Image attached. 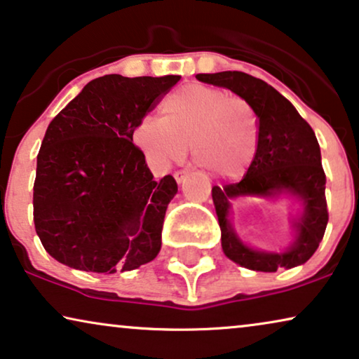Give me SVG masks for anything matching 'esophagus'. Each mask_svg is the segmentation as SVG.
I'll return each instance as SVG.
<instances>
[{
  "label": "esophagus",
  "mask_w": 359,
  "mask_h": 359,
  "mask_svg": "<svg viewBox=\"0 0 359 359\" xmlns=\"http://www.w3.org/2000/svg\"><path fill=\"white\" fill-rule=\"evenodd\" d=\"M188 173H189L188 170H178V171H175V180L178 181V183H183L186 176H188Z\"/></svg>",
  "instance_id": "esophagus-1"
}]
</instances>
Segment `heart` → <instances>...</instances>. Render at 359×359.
Wrapping results in <instances>:
<instances>
[{"mask_svg":"<svg viewBox=\"0 0 359 359\" xmlns=\"http://www.w3.org/2000/svg\"><path fill=\"white\" fill-rule=\"evenodd\" d=\"M161 119L142 116L132 132L150 163L168 168L184 158L186 147L196 163L222 178L238 176L258 147V121L243 97L220 88L188 85L161 102Z\"/></svg>","mask_w":359,"mask_h":359,"instance_id":"b5f03b06","label":"heart"}]
</instances>
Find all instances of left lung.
I'll return each mask as SVG.
<instances>
[{"label": "left lung", "instance_id": "8db88e82", "mask_svg": "<svg viewBox=\"0 0 359 359\" xmlns=\"http://www.w3.org/2000/svg\"><path fill=\"white\" fill-rule=\"evenodd\" d=\"M196 78L233 91L253 107L258 117V147L247 175L238 183L212 188L225 257L240 266L264 273L304 264L316 253L328 222L327 178L312 127L281 93L259 78L243 72L199 73ZM284 192L296 195L304 205L303 215L294 222L297 242L284 254L247 248L228 222L229 199L238 195L273 197Z\"/></svg>", "mask_w": 359, "mask_h": 359}]
</instances>
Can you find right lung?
Listing matches in <instances>:
<instances>
[{
  "label": "right lung",
  "instance_id": "1",
  "mask_svg": "<svg viewBox=\"0 0 359 359\" xmlns=\"http://www.w3.org/2000/svg\"><path fill=\"white\" fill-rule=\"evenodd\" d=\"M180 78L100 76L48 124L37 155L34 224L57 262L111 274L158 255L178 184L171 175L154 180L132 132Z\"/></svg>",
  "mask_w": 359,
  "mask_h": 359
}]
</instances>
